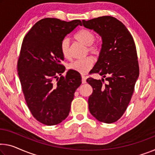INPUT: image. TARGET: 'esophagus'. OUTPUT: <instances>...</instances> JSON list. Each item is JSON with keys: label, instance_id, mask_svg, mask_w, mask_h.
I'll use <instances>...</instances> for the list:
<instances>
[{"label": "esophagus", "instance_id": "1", "mask_svg": "<svg viewBox=\"0 0 155 155\" xmlns=\"http://www.w3.org/2000/svg\"><path fill=\"white\" fill-rule=\"evenodd\" d=\"M86 80H87V77L84 75H82V84H85Z\"/></svg>", "mask_w": 155, "mask_h": 155}]
</instances>
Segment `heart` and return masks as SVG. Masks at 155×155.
I'll use <instances>...</instances> for the list:
<instances>
[{
	"label": "heart",
	"instance_id": "obj_1",
	"mask_svg": "<svg viewBox=\"0 0 155 155\" xmlns=\"http://www.w3.org/2000/svg\"><path fill=\"white\" fill-rule=\"evenodd\" d=\"M74 38L76 41L87 46V53L89 52V53L95 54V55L99 54L100 48L97 45L94 44L96 37L91 31L87 29L80 30L75 35ZM60 50L64 58L66 59H71L69 40L68 39L66 38L61 41ZM94 58L91 56H87L84 58L78 59V60L71 63L68 66V68L71 71L80 73L81 74H86L91 69L94 65Z\"/></svg>",
	"mask_w": 155,
	"mask_h": 155
}]
</instances>
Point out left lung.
<instances>
[{"instance_id":"1","label":"left lung","mask_w":155,"mask_h":155,"mask_svg":"<svg viewBox=\"0 0 155 155\" xmlns=\"http://www.w3.org/2000/svg\"><path fill=\"white\" fill-rule=\"evenodd\" d=\"M83 25L102 37L98 60L91 71L104 79L89 78L93 88L88 100L90 113L105 123L117 121L123 115L132 98L139 66L134 39L125 25L116 18L104 16L85 21Z\"/></svg>"}]
</instances>
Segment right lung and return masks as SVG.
Listing matches in <instances>:
<instances>
[{
  "label": "right lung",
  "instance_id": "obj_1",
  "mask_svg": "<svg viewBox=\"0 0 155 155\" xmlns=\"http://www.w3.org/2000/svg\"><path fill=\"white\" fill-rule=\"evenodd\" d=\"M80 20L69 22L46 18L37 22L23 38L17 63L18 75L28 109L39 122L58 125L68 116L81 75L61 62V42L78 25Z\"/></svg>",
  "mask_w": 155,
  "mask_h": 155
}]
</instances>
